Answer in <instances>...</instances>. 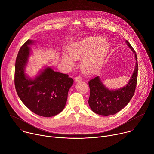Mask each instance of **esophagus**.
<instances>
[{"label": "esophagus", "instance_id": "34e87169", "mask_svg": "<svg viewBox=\"0 0 154 154\" xmlns=\"http://www.w3.org/2000/svg\"><path fill=\"white\" fill-rule=\"evenodd\" d=\"M75 80L76 82H80V81L82 80V78L80 76H77V77H75Z\"/></svg>", "mask_w": 154, "mask_h": 154}]
</instances>
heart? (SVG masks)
Listing matches in <instances>:
<instances>
[{
  "label": "heart",
  "instance_id": "heart-1",
  "mask_svg": "<svg viewBox=\"0 0 154 154\" xmlns=\"http://www.w3.org/2000/svg\"><path fill=\"white\" fill-rule=\"evenodd\" d=\"M110 50V44L103 38L90 36L78 41L69 48V55L62 54L63 61L69 65L74 60H81L80 68L84 74H96L102 68Z\"/></svg>",
  "mask_w": 154,
  "mask_h": 154
}]
</instances>
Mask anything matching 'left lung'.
Returning <instances> with one entry per match:
<instances>
[{"instance_id":"obj_1","label":"left lung","mask_w":154,"mask_h":154,"mask_svg":"<svg viewBox=\"0 0 154 154\" xmlns=\"http://www.w3.org/2000/svg\"><path fill=\"white\" fill-rule=\"evenodd\" d=\"M125 42L134 53L137 61L133 74L127 84L118 90H109L99 76L88 82L90 89L88 103L92 111L97 115L108 116L117 113L128 103L134 95L138 78L137 57L128 41L126 40Z\"/></svg>"}]
</instances>
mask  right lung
I'll use <instances>...</instances> for the list:
<instances>
[{"label": "right lung", "mask_w": 154, "mask_h": 154, "mask_svg": "<svg viewBox=\"0 0 154 154\" xmlns=\"http://www.w3.org/2000/svg\"><path fill=\"white\" fill-rule=\"evenodd\" d=\"M33 41L28 39L17 54L14 71V85L17 94L23 103L34 113L51 117L64 108L68 94L74 80L48 67L34 79L26 75L25 68L30 54L29 45Z\"/></svg>", "instance_id": "right-lung-1"}]
</instances>
